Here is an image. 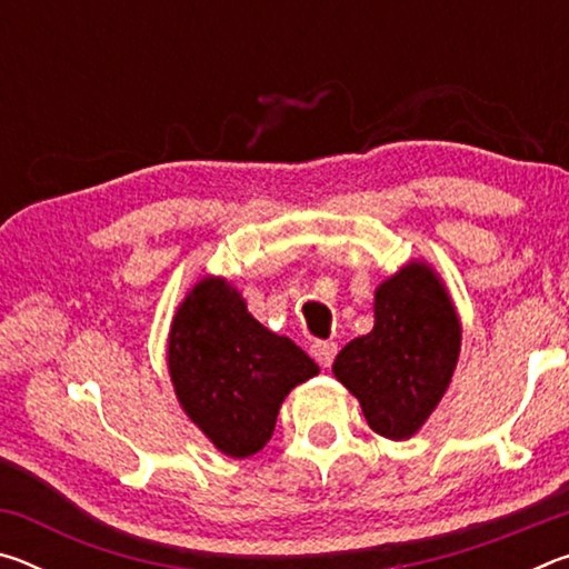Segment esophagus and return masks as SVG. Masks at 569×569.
Segmentation results:
<instances>
[{
	"label": "esophagus",
	"instance_id": "esophagus-1",
	"mask_svg": "<svg viewBox=\"0 0 569 569\" xmlns=\"http://www.w3.org/2000/svg\"><path fill=\"white\" fill-rule=\"evenodd\" d=\"M311 353H313V359L323 366V369H329L336 359V353H339V346H336L333 341H316L311 346Z\"/></svg>",
	"mask_w": 569,
	"mask_h": 569
}]
</instances>
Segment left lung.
I'll use <instances>...</instances> for the list:
<instances>
[{
    "mask_svg": "<svg viewBox=\"0 0 569 569\" xmlns=\"http://www.w3.org/2000/svg\"><path fill=\"white\" fill-rule=\"evenodd\" d=\"M373 319L369 333L336 356L333 373L377 435L409 439L445 397L461 326L445 286L423 263L403 266L377 288Z\"/></svg>",
    "mask_w": 569,
    "mask_h": 569,
    "instance_id": "obj_1",
    "label": "left lung"
}]
</instances>
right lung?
Listing matches in <instances>:
<instances>
[{"label": "right lung", "mask_w": 569, "mask_h": 569, "mask_svg": "<svg viewBox=\"0 0 569 569\" xmlns=\"http://www.w3.org/2000/svg\"><path fill=\"white\" fill-rule=\"evenodd\" d=\"M168 366L188 417L236 459L266 447L288 391L319 373L303 349L258 323L223 278H203L178 308Z\"/></svg>", "instance_id": "right-lung-1"}]
</instances>
